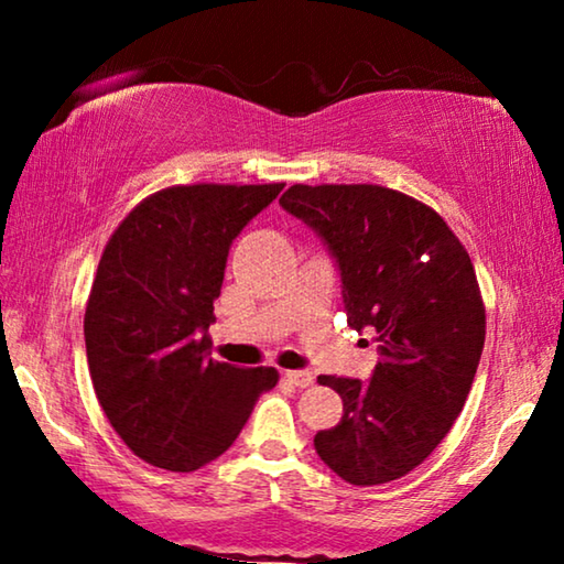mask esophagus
Masks as SVG:
<instances>
[{
  "mask_svg": "<svg viewBox=\"0 0 564 564\" xmlns=\"http://www.w3.org/2000/svg\"><path fill=\"white\" fill-rule=\"evenodd\" d=\"M288 380L295 384V388H311L313 375L305 372V369H292V372H288Z\"/></svg>",
  "mask_w": 564,
  "mask_h": 564,
  "instance_id": "34e87169",
  "label": "esophagus"
}]
</instances>
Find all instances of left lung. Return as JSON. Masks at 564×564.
I'll return each instance as SVG.
<instances>
[{"mask_svg": "<svg viewBox=\"0 0 564 564\" xmlns=\"http://www.w3.org/2000/svg\"><path fill=\"white\" fill-rule=\"evenodd\" d=\"M280 205L323 236L346 321L380 341L369 382L318 377L344 415L315 452L351 485L398 480L442 444L473 388L485 344L473 259L434 207L380 184H292Z\"/></svg>", "mask_w": 564, "mask_h": 564, "instance_id": "left-lung-1", "label": "left lung"}]
</instances>
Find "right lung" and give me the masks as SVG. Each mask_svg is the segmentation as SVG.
Here are the masks:
<instances>
[{
	"label": "right lung",
	"mask_w": 564,
	"mask_h": 564,
	"mask_svg": "<svg viewBox=\"0 0 564 564\" xmlns=\"http://www.w3.org/2000/svg\"><path fill=\"white\" fill-rule=\"evenodd\" d=\"M284 184H174L141 199L107 241L84 311L91 384L135 457L172 473L218 459L274 367L207 359L226 259Z\"/></svg>",
	"instance_id": "1"
}]
</instances>
